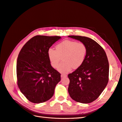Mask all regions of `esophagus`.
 <instances>
[{
    "instance_id": "34e87169",
    "label": "esophagus",
    "mask_w": 122,
    "mask_h": 122,
    "mask_svg": "<svg viewBox=\"0 0 122 122\" xmlns=\"http://www.w3.org/2000/svg\"><path fill=\"white\" fill-rule=\"evenodd\" d=\"M61 78H64V77H67V75H65V74H61Z\"/></svg>"
}]
</instances>
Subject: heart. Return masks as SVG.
I'll return each mask as SVG.
<instances>
[{"label":"heart","instance_id":"b5f03b06","mask_svg":"<svg viewBox=\"0 0 122 122\" xmlns=\"http://www.w3.org/2000/svg\"><path fill=\"white\" fill-rule=\"evenodd\" d=\"M56 50L50 48L48 56L51 65L57 68L62 57V62L59 66L58 71L67 73L73 69L80 67L86 60L87 48L86 44L75 41L66 40L56 45Z\"/></svg>","mask_w":122,"mask_h":122}]
</instances>
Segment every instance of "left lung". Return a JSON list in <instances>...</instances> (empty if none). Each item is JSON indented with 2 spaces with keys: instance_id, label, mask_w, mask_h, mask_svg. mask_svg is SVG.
I'll return each instance as SVG.
<instances>
[{
  "instance_id": "left-lung-1",
  "label": "left lung",
  "mask_w": 122,
  "mask_h": 122,
  "mask_svg": "<svg viewBox=\"0 0 122 122\" xmlns=\"http://www.w3.org/2000/svg\"><path fill=\"white\" fill-rule=\"evenodd\" d=\"M68 36L84 43L87 48L83 64L68 75L69 94L76 102L90 103L99 97L108 82L107 57L103 48L93 39L79 36Z\"/></svg>"
}]
</instances>
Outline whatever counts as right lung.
Wrapping results in <instances>:
<instances>
[{"mask_svg":"<svg viewBox=\"0 0 122 122\" xmlns=\"http://www.w3.org/2000/svg\"><path fill=\"white\" fill-rule=\"evenodd\" d=\"M61 38L59 36H35L26 43L18 55L17 84L31 102L48 100L61 81V74L52 67L48 56L49 48Z\"/></svg>","mask_w":122,"mask_h":122,"instance_id":"right-lung-1","label":"right lung"}]
</instances>
